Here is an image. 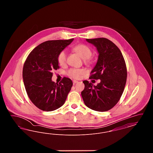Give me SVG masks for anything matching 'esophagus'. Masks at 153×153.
Segmentation results:
<instances>
[{"label":"esophagus","mask_w":153,"mask_h":153,"mask_svg":"<svg viewBox=\"0 0 153 153\" xmlns=\"http://www.w3.org/2000/svg\"><path fill=\"white\" fill-rule=\"evenodd\" d=\"M77 82H78L77 81H76V80H73V84H76V83H77Z\"/></svg>","instance_id":"esophagus-1"}]
</instances>
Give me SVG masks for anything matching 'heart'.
<instances>
[{"mask_svg": "<svg viewBox=\"0 0 153 153\" xmlns=\"http://www.w3.org/2000/svg\"><path fill=\"white\" fill-rule=\"evenodd\" d=\"M73 51L77 53L80 57L84 59L85 64H90L92 61V57L91 56L92 54L91 49L85 44H78L73 48ZM66 52L62 51L59 53L57 56V62L59 65L64 66L66 62ZM84 73V70L80 68H72L68 71V75L75 79H79Z\"/></svg>", "mask_w": 153, "mask_h": 153, "instance_id": "b5f03b06", "label": "heart"}]
</instances>
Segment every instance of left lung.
Here are the masks:
<instances>
[{"label": "left lung", "mask_w": 153, "mask_h": 153, "mask_svg": "<svg viewBox=\"0 0 153 153\" xmlns=\"http://www.w3.org/2000/svg\"><path fill=\"white\" fill-rule=\"evenodd\" d=\"M86 40L93 44L99 53L89 79H100V82L95 86L84 80L81 96L90 109L107 111L117 104L123 94L127 76L126 62L120 49L109 39L98 38Z\"/></svg>", "instance_id": "8db88e82"}]
</instances>
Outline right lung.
I'll use <instances>...</instances> for the list:
<instances>
[{
	"instance_id": "add662e5",
	"label": "right lung",
	"mask_w": 153,
	"mask_h": 153,
	"mask_svg": "<svg viewBox=\"0 0 153 153\" xmlns=\"http://www.w3.org/2000/svg\"><path fill=\"white\" fill-rule=\"evenodd\" d=\"M73 39L45 41L30 52L24 63L22 75L25 87L30 100L39 109L52 111L65 102L73 82L67 77L58 84L52 81V72L59 68V53Z\"/></svg>"
}]
</instances>
